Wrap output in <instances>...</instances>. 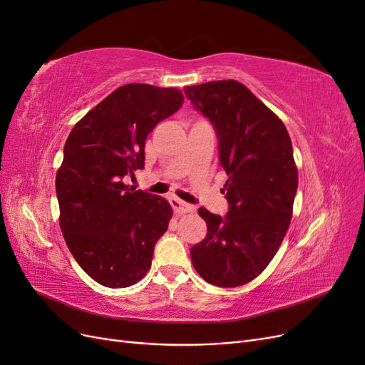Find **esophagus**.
Returning <instances> with one entry per match:
<instances>
[{
  "label": "esophagus",
  "mask_w": 365,
  "mask_h": 365,
  "mask_svg": "<svg viewBox=\"0 0 365 365\" xmlns=\"http://www.w3.org/2000/svg\"><path fill=\"white\" fill-rule=\"evenodd\" d=\"M170 205H172V208L175 210V213H178V215H184V213H190V212H195V207L193 205H190V204H187V202H184V201H181V200H178V197H170Z\"/></svg>",
  "instance_id": "obj_1"
}]
</instances>
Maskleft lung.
Wrapping results in <instances>:
<instances>
[{"mask_svg":"<svg viewBox=\"0 0 365 365\" xmlns=\"http://www.w3.org/2000/svg\"><path fill=\"white\" fill-rule=\"evenodd\" d=\"M213 125L228 180L225 216L201 207L207 236L190 248L195 269L220 288H236L268 267L289 228L298 187L292 143L283 121L237 81L185 86Z\"/></svg>","mask_w":365,"mask_h":365,"instance_id":"8db88e82","label":"left lung"}]
</instances>
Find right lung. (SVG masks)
<instances>
[{"label":"right lung","instance_id":"right-lung-1","mask_svg":"<svg viewBox=\"0 0 365 365\" xmlns=\"http://www.w3.org/2000/svg\"><path fill=\"white\" fill-rule=\"evenodd\" d=\"M176 88L129 83L77 121L56 175L61 230L81 268L106 288L145 277L172 207L158 195L125 185L145 168L146 138L182 106Z\"/></svg>","mask_w":365,"mask_h":365}]
</instances>
